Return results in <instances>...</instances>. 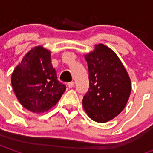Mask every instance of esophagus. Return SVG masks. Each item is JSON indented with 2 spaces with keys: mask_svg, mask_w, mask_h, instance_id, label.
I'll use <instances>...</instances> for the list:
<instances>
[{
  "mask_svg": "<svg viewBox=\"0 0 153 153\" xmlns=\"http://www.w3.org/2000/svg\"><path fill=\"white\" fill-rule=\"evenodd\" d=\"M67 86H68V88H73V87L74 86V82H70V83H67Z\"/></svg>",
  "mask_w": 153,
  "mask_h": 153,
  "instance_id": "1",
  "label": "esophagus"
}]
</instances>
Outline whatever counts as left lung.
Segmentation results:
<instances>
[{
	"label": "left lung",
	"mask_w": 153,
	"mask_h": 153,
	"mask_svg": "<svg viewBox=\"0 0 153 153\" xmlns=\"http://www.w3.org/2000/svg\"><path fill=\"white\" fill-rule=\"evenodd\" d=\"M89 74V88L83 107L94 121L106 123L124 110L131 93V80L115 51L102 43L84 54Z\"/></svg>",
	"instance_id": "8db88e82"
}]
</instances>
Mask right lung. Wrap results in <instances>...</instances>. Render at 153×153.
<instances>
[{
  "instance_id": "right-lung-1",
  "label": "right lung",
  "mask_w": 153,
  "mask_h": 153,
  "mask_svg": "<svg viewBox=\"0 0 153 153\" xmlns=\"http://www.w3.org/2000/svg\"><path fill=\"white\" fill-rule=\"evenodd\" d=\"M14 93L22 106L36 114L56 106L66 87L57 79L51 51L43 46L32 47L11 74Z\"/></svg>"
}]
</instances>
